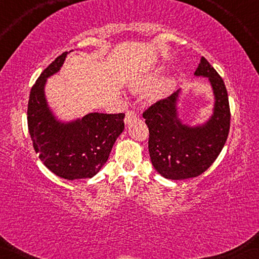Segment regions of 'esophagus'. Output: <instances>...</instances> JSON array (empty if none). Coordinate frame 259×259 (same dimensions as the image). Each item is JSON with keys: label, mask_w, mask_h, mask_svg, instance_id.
<instances>
[{"label": "esophagus", "mask_w": 259, "mask_h": 259, "mask_svg": "<svg viewBox=\"0 0 259 259\" xmlns=\"http://www.w3.org/2000/svg\"><path fill=\"white\" fill-rule=\"evenodd\" d=\"M134 119H137V113L134 111H127L126 116H125V123H131Z\"/></svg>", "instance_id": "obj_1"}]
</instances>
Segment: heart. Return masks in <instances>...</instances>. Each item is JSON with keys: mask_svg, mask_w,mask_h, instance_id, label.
Returning a JSON list of instances; mask_svg holds the SVG:
<instances>
[{"mask_svg": "<svg viewBox=\"0 0 259 259\" xmlns=\"http://www.w3.org/2000/svg\"><path fill=\"white\" fill-rule=\"evenodd\" d=\"M169 87H171V81H165V82L159 87V92H166Z\"/></svg>", "mask_w": 259, "mask_h": 259, "instance_id": "1", "label": "heart"}]
</instances>
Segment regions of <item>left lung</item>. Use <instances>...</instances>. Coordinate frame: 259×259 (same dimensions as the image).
<instances>
[{
    "mask_svg": "<svg viewBox=\"0 0 259 259\" xmlns=\"http://www.w3.org/2000/svg\"><path fill=\"white\" fill-rule=\"evenodd\" d=\"M207 76L215 98L212 118L201 127H187L177 118L178 92L152 104L143 113L148 127V152L162 177L182 180L198 177L213 164L230 130V105L224 81L205 58L194 72Z\"/></svg>",
    "mask_w": 259,
    "mask_h": 259,
    "instance_id": "1",
    "label": "left lung"
}]
</instances>
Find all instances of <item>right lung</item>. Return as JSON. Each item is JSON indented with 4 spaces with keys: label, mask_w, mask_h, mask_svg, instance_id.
<instances>
[{
    "label": "right lung",
    "mask_w": 259,
    "mask_h": 259,
    "mask_svg": "<svg viewBox=\"0 0 259 259\" xmlns=\"http://www.w3.org/2000/svg\"><path fill=\"white\" fill-rule=\"evenodd\" d=\"M67 54L58 56L31 87L28 131L38 158L53 173L68 180L92 178L107 161L123 131L125 114L90 113L67 125L56 121L46 102L44 88L47 77L61 68Z\"/></svg>",
    "instance_id": "1"
}]
</instances>
